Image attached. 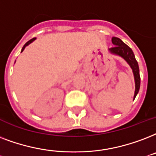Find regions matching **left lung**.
I'll return each instance as SVG.
<instances>
[{
    "label": "left lung",
    "mask_w": 156,
    "mask_h": 156,
    "mask_svg": "<svg viewBox=\"0 0 156 156\" xmlns=\"http://www.w3.org/2000/svg\"><path fill=\"white\" fill-rule=\"evenodd\" d=\"M112 41L114 44V46L109 49L110 52H112V54H118L119 56H121L123 58L126 60V62L129 64V66L133 69L135 80V93L134 97H133V99H134L140 89V74L137 62L135 58L134 54H133V52L131 48L128 46L127 44H124L119 38L112 37Z\"/></svg>",
    "instance_id": "obj_1"
}]
</instances>
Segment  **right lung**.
Here are the masks:
<instances>
[{"label": "right lung", "instance_id": "right-lung-1", "mask_svg": "<svg viewBox=\"0 0 156 156\" xmlns=\"http://www.w3.org/2000/svg\"><path fill=\"white\" fill-rule=\"evenodd\" d=\"M35 39H36V38H32V39H31V40H30V41H28L27 42L26 44H24V46H23V49H22V52L23 51V49H25V47H26V46H27V45H28V44H30V43H32V41H34V40H35Z\"/></svg>", "mask_w": 156, "mask_h": 156}]
</instances>
